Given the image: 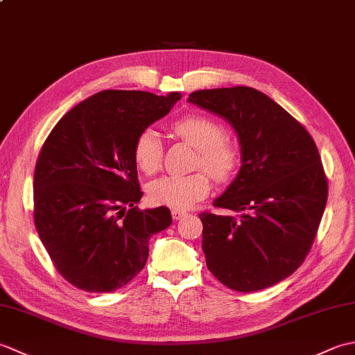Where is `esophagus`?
Instances as JSON below:
<instances>
[{
  "label": "esophagus",
  "mask_w": 355,
  "mask_h": 355,
  "mask_svg": "<svg viewBox=\"0 0 355 355\" xmlns=\"http://www.w3.org/2000/svg\"><path fill=\"white\" fill-rule=\"evenodd\" d=\"M186 215V210H180V209H172V218L173 220H182V218Z\"/></svg>",
  "instance_id": "esophagus-1"
}]
</instances>
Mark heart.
I'll list each match as a JSON object with an SVG mask.
<instances>
[{
    "mask_svg": "<svg viewBox=\"0 0 355 355\" xmlns=\"http://www.w3.org/2000/svg\"><path fill=\"white\" fill-rule=\"evenodd\" d=\"M171 131L197 149L195 168L205 171L158 178L148 186V198L155 206L183 210L209 193L210 178L207 171L218 183H227L236 175L243 164V149L236 140L225 137L224 126L218 120L207 116H184L172 123ZM132 158L146 175H154L160 171L163 143L157 131L146 128L135 137Z\"/></svg>",
    "mask_w": 355,
    "mask_h": 355,
    "instance_id": "obj_1",
    "label": "heart"
}]
</instances>
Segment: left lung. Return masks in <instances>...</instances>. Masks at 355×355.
<instances>
[{
	"label": "left lung",
	"instance_id": "obj_1",
	"mask_svg": "<svg viewBox=\"0 0 355 355\" xmlns=\"http://www.w3.org/2000/svg\"><path fill=\"white\" fill-rule=\"evenodd\" d=\"M189 102L227 120L243 149L238 177L214 201L241 216L200 214L207 268L235 291L268 288L302 266L318 235L328 200L318 146L302 123L254 88L200 89Z\"/></svg>",
	"mask_w": 355,
	"mask_h": 355
}]
</instances>
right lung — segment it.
I'll return each instance as SVG.
<instances>
[{"label": "right lung", "mask_w": 355, "mask_h": 355, "mask_svg": "<svg viewBox=\"0 0 355 355\" xmlns=\"http://www.w3.org/2000/svg\"><path fill=\"white\" fill-rule=\"evenodd\" d=\"M178 99L105 89L71 108L44 141L33 221L56 270L76 288L110 293L132 281L148 261L149 238L171 225L168 207L135 206L143 192L132 146Z\"/></svg>", "instance_id": "add662e5"}]
</instances>
